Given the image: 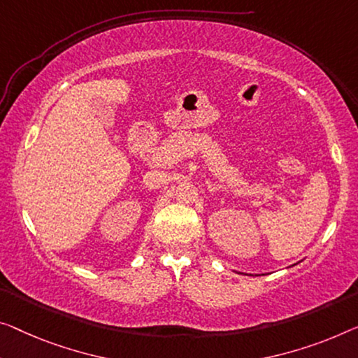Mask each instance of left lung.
<instances>
[{
    "instance_id": "left-lung-1",
    "label": "left lung",
    "mask_w": 358,
    "mask_h": 358,
    "mask_svg": "<svg viewBox=\"0 0 358 358\" xmlns=\"http://www.w3.org/2000/svg\"><path fill=\"white\" fill-rule=\"evenodd\" d=\"M241 275H243V273H241Z\"/></svg>"
}]
</instances>
